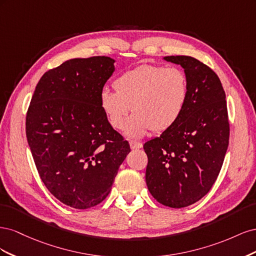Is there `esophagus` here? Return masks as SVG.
<instances>
[{"label":"esophagus","mask_w":256,"mask_h":256,"mask_svg":"<svg viewBox=\"0 0 256 256\" xmlns=\"http://www.w3.org/2000/svg\"><path fill=\"white\" fill-rule=\"evenodd\" d=\"M130 147L131 150H138V148H142V143L138 142V141H130Z\"/></svg>","instance_id":"34e87169"}]
</instances>
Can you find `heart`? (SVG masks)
<instances>
[{"mask_svg": "<svg viewBox=\"0 0 256 256\" xmlns=\"http://www.w3.org/2000/svg\"><path fill=\"white\" fill-rule=\"evenodd\" d=\"M115 90L100 92V108L114 129L140 138L150 130L164 131L180 120L187 104L189 83L180 67L141 65L122 74L113 83Z\"/></svg>", "mask_w": 256, "mask_h": 256, "instance_id": "1", "label": "heart"}]
</instances>
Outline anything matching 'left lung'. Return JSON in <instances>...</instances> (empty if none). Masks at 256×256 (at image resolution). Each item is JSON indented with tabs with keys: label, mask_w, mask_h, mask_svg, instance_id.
<instances>
[{
	"label": "left lung",
	"mask_w": 256,
	"mask_h": 256,
	"mask_svg": "<svg viewBox=\"0 0 256 256\" xmlns=\"http://www.w3.org/2000/svg\"><path fill=\"white\" fill-rule=\"evenodd\" d=\"M164 60L184 69L189 94L180 120L144 144L145 180L160 204L182 208L206 196L216 180L228 146V114L226 92L212 68L186 56Z\"/></svg>",
	"instance_id": "left-lung-1"
}]
</instances>
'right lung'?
Masks as SVG:
<instances>
[{"instance_id": "add662e5", "label": "right lung", "mask_w": 256, "mask_h": 256, "mask_svg": "<svg viewBox=\"0 0 256 256\" xmlns=\"http://www.w3.org/2000/svg\"><path fill=\"white\" fill-rule=\"evenodd\" d=\"M114 62L72 58L50 69L26 112V138L38 174L52 196L76 209L102 202L130 152L100 108Z\"/></svg>"}]
</instances>
